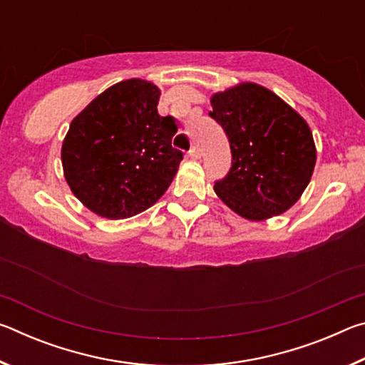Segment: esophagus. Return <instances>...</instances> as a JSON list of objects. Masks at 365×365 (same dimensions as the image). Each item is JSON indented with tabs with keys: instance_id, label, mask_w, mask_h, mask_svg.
<instances>
[{
	"instance_id": "obj_1",
	"label": "esophagus",
	"mask_w": 365,
	"mask_h": 365,
	"mask_svg": "<svg viewBox=\"0 0 365 365\" xmlns=\"http://www.w3.org/2000/svg\"><path fill=\"white\" fill-rule=\"evenodd\" d=\"M188 156H190L191 159H200V158H201V153H200V150H197L196 146H193V148H191V150L188 151Z\"/></svg>"
}]
</instances>
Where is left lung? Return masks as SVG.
<instances>
[{
    "label": "left lung",
    "mask_w": 365,
    "mask_h": 365,
    "mask_svg": "<svg viewBox=\"0 0 365 365\" xmlns=\"http://www.w3.org/2000/svg\"><path fill=\"white\" fill-rule=\"evenodd\" d=\"M209 115L230 141L232 168L214 190L248 220L285 212L299 200L316 165L306 120L257 83H240L211 98Z\"/></svg>",
    "instance_id": "1"
}]
</instances>
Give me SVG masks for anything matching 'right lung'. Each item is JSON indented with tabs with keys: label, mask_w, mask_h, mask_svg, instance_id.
I'll return each mask as SVG.
<instances>
[{
	"label": "right lung",
	"mask_w": 365,
	"mask_h": 365,
	"mask_svg": "<svg viewBox=\"0 0 365 365\" xmlns=\"http://www.w3.org/2000/svg\"><path fill=\"white\" fill-rule=\"evenodd\" d=\"M160 91L123 80L96 96L67 132L61 158L72 193L101 217L127 219L151 207L174 180L182 151L177 123L159 115Z\"/></svg>",
	"instance_id": "add662e5"
}]
</instances>
